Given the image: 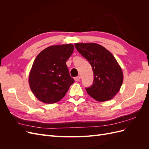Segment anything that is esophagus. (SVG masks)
<instances>
[{"mask_svg": "<svg viewBox=\"0 0 149 149\" xmlns=\"http://www.w3.org/2000/svg\"><path fill=\"white\" fill-rule=\"evenodd\" d=\"M81 79V77L79 76H76V77L74 78V80L76 81H79Z\"/></svg>", "mask_w": 149, "mask_h": 149, "instance_id": "1", "label": "esophagus"}]
</instances>
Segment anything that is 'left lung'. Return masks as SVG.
<instances>
[{"instance_id": "1", "label": "left lung", "mask_w": 149, "mask_h": 149, "mask_svg": "<svg viewBox=\"0 0 149 149\" xmlns=\"http://www.w3.org/2000/svg\"><path fill=\"white\" fill-rule=\"evenodd\" d=\"M78 52L91 64L94 81L86 90L94 100H110L118 93L123 82L121 68L112 53L97 43H75Z\"/></svg>"}]
</instances>
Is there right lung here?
Masks as SVG:
<instances>
[{
  "label": "right lung",
  "instance_id": "right-lung-1",
  "mask_svg": "<svg viewBox=\"0 0 149 149\" xmlns=\"http://www.w3.org/2000/svg\"><path fill=\"white\" fill-rule=\"evenodd\" d=\"M73 50L72 44L54 45L36 57L29 80L31 91L38 100L53 104L65 96L74 83L66 64Z\"/></svg>",
  "mask_w": 149,
  "mask_h": 149
}]
</instances>
